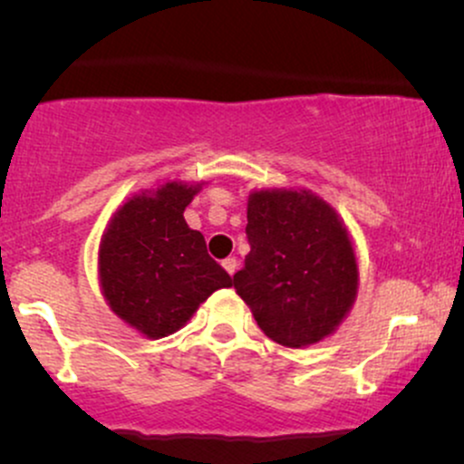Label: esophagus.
Segmentation results:
<instances>
[{
	"instance_id": "esophagus-1",
	"label": "esophagus",
	"mask_w": 464,
	"mask_h": 464,
	"mask_svg": "<svg viewBox=\"0 0 464 464\" xmlns=\"http://www.w3.org/2000/svg\"><path fill=\"white\" fill-rule=\"evenodd\" d=\"M222 266H225V270L228 275H236V270H237V259L236 257H227L225 262H222Z\"/></svg>"
}]
</instances>
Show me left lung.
I'll return each mask as SVG.
<instances>
[{
  "label": "left lung",
  "instance_id": "left-lung-1",
  "mask_svg": "<svg viewBox=\"0 0 464 464\" xmlns=\"http://www.w3.org/2000/svg\"><path fill=\"white\" fill-rule=\"evenodd\" d=\"M250 253L233 275L262 332L285 347L329 335L358 290V264L343 222L310 191H255L248 198Z\"/></svg>",
  "mask_w": 464,
  "mask_h": 464
}]
</instances>
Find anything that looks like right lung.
Masks as SVG:
<instances>
[{
	"label": "right lung",
	"instance_id": "obj_1",
	"mask_svg": "<svg viewBox=\"0 0 464 464\" xmlns=\"http://www.w3.org/2000/svg\"><path fill=\"white\" fill-rule=\"evenodd\" d=\"M198 188L165 183L117 211L100 246V281L121 321L163 338L189 321L207 296L233 279L207 253L183 211Z\"/></svg>",
	"mask_w": 464,
	"mask_h": 464
}]
</instances>
